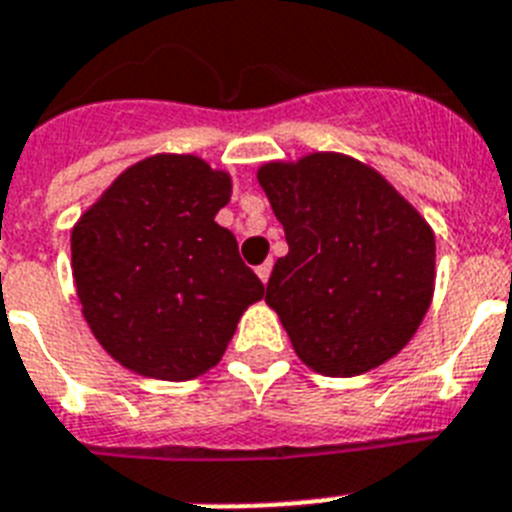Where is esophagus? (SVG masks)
Segmentation results:
<instances>
[{
	"label": "esophagus",
	"mask_w": 512,
	"mask_h": 512,
	"mask_svg": "<svg viewBox=\"0 0 512 512\" xmlns=\"http://www.w3.org/2000/svg\"><path fill=\"white\" fill-rule=\"evenodd\" d=\"M270 270H273V263H270V260H268V263L257 265V270H255V273H257V278H260V281H263V283H268V278H270Z\"/></svg>",
	"instance_id": "obj_1"
}]
</instances>
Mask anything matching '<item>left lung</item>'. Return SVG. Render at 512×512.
Returning a JSON list of instances; mask_svg holds the SVG:
<instances>
[{
    "label": "left lung",
    "mask_w": 512,
    "mask_h": 512,
    "mask_svg": "<svg viewBox=\"0 0 512 512\" xmlns=\"http://www.w3.org/2000/svg\"><path fill=\"white\" fill-rule=\"evenodd\" d=\"M283 223L265 302L296 356L320 375L354 377L411 341L435 291V234L419 210L356 158L309 153L260 166Z\"/></svg>",
    "instance_id": "1"
}]
</instances>
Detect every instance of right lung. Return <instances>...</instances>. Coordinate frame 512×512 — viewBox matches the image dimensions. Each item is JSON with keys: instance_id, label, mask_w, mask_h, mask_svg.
<instances>
[{"instance_id": "obj_1", "label": "right lung", "mask_w": 512, "mask_h": 512, "mask_svg": "<svg viewBox=\"0 0 512 512\" xmlns=\"http://www.w3.org/2000/svg\"><path fill=\"white\" fill-rule=\"evenodd\" d=\"M231 176L203 158L135 163L72 229V276L85 322L122 367L182 382L221 362L236 322L263 299L216 213Z\"/></svg>"}]
</instances>
